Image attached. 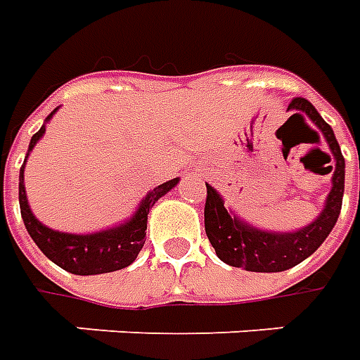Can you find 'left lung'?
<instances>
[{"label": "left lung", "instance_id": "1", "mask_svg": "<svg viewBox=\"0 0 360 360\" xmlns=\"http://www.w3.org/2000/svg\"><path fill=\"white\" fill-rule=\"evenodd\" d=\"M287 110L297 111L291 117H302V113H307L326 136L335 160V167H332V191L322 214L310 226L293 233H270L245 224L231 212H227L221 196L210 185H206L204 227L208 241L212 243L219 260L235 268H245L249 271H283L293 268L326 241L341 212L345 188V160L332 127L320 117L316 108L304 98H293Z\"/></svg>", "mask_w": 360, "mask_h": 360}]
</instances>
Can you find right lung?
Wrapping results in <instances>:
<instances>
[{
    "label": "right lung",
    "mask_w": 360,
    "mask_h": 360,
    "mask_svg": "<svg viewBox=\"0 0 360 360\" xmlns=\"http://www.w3.org/2000/svg\"><path fill=\"white\" fill-rule=\"evenodd\" d=\"M53 113L56 110L46 117V121ZM44 133H46V127L42 125V129L30 139L28 152L34 148V144L40 141ZM22 173H25V164L20 167L19 175V204L20 216H22L28 235L53 264H58L59 268L71 271V274H77V276L108 274V271L123 270L129 264H133L134 258L139 257L142 245L146 241L144 237H146V221H148L150 208L156 204L158 198H162L167 191H172L179 183V179H172L167 183H162L154 191H150L139 206V210L134 212L133 218L125 221L123 226L105 229L100 233L73 235L53 231L34 218V214L30 212V206H28Z\"/></svg>",
    "instance_id": "obj_1"
}]
</instances>
